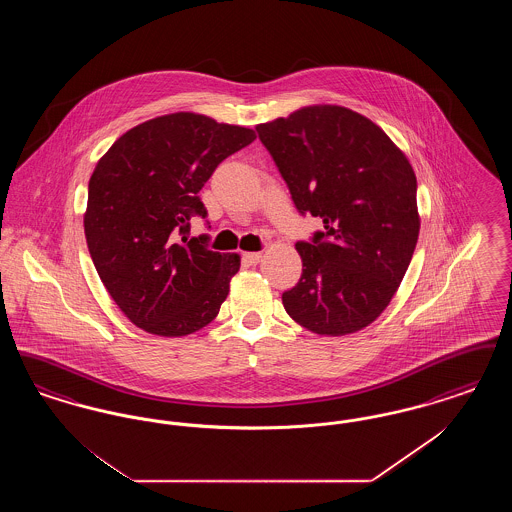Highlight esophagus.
Listing matches in <instances>:
<instances>
[{
  "label": "esophagus",
  "mask_w": 512,
  "mask_h": 512,
  "mask_svg": "<svg viewBox=\"0 0 512 512\" xmlns=\"http://www.w3.org/2000/svg\"><path fill=\"white\" fill-rule=\"evenodd\" d=\"M261 259H263V253H259V251L244 253V261L245 263H249V265H257V263H261Z\"/></svg>",
  "instance_id": "esophagus-1"
}]
</instances>
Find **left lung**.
I'll return each instance as SVG.
<instances>
[{"instance_id":"1","label":"left lung","mask_w":512,"mask_h":512,"mask_svg":"<svg viewBox=\"0 0 512 512\" xmlns=\"http://www.w3.org/2000/svg\"><path fill=\"white\" fill-rule=\"evenodd\" d=\"M257 132L299 213L324 224L313 244H295L303 272L282 293L286 313L318 336L363 330L390 305L418 242L407 155L376 122L341 105H307Z\"/></svg>"}]
</instances>
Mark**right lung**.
<instances>
[{
    "label": "right lung",
    "instance_id": "right-lung-1",
    "mask_svg": "<svg viewBox=\"0 0 512 512\" xmlns=\"http://www.w3.org/2000/svg\"><path fill=\"white\" fill-rule=\"evenodd\" d=\"M255 138L251 128L178 111L130 128L99 159L86 244L105 290L147 334L182 338L219 315L240 255L176 234L207 215L197 194L219 163Z\"/></svg>",
    "mask_w": 512,
    "mask_h": 512
}]
</instances>
